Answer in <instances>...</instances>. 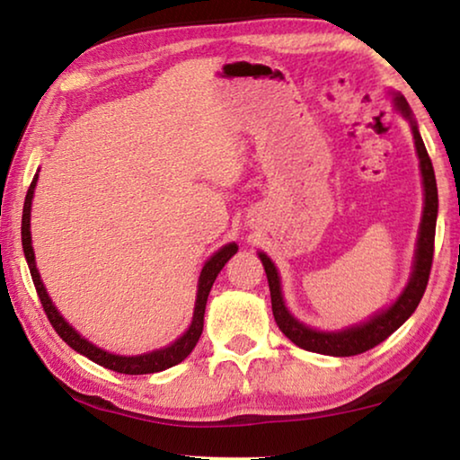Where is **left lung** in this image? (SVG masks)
<instances>
[{"label":"left lung","mask_w":460,"mask_h":460,"mask_svg":"<svg viewBox=\"0 0 460 460\" xmlns=\"http://www.w3.org/2000/svg\"><path fill=\"white\" fill-rule=\"evenodd\" d=\"M395 109L411 121L412 136H414V146H417L419 163H420V175H423V188H425V207H423V219H420L419 228V241H417V253H414V268L412 276L408 280V285L398 301L387 310L375 314L368 323L349 326L345 331L337 332H323L314 331L310 326L301 324L299 320H295L282 301L280 291V279L276 272V266L266 253H260V260L266 270L268 285H270V297H272V314L279 329L291 339L295 345H299L301 349L316 351V354L324 356H358L364 351L373 349L375 345L392 335L394 331H398L408 318L412 316V312L417 310V305L423 299V293L429 282V272L433 263V241H436V219H438V186H436V173H433V165L427 148L420 137L417 123L412 121L411 106L402 96H395Z\"/></svg>","instance_id":"1"}]
</instances>
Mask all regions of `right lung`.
<instances>
[{
    "label": "right lung",
    "instance_id": "1",
    "mask_svg": "<svg viewBox=\"0 0 460 460\" xmlns=\"http://www.w3.org/2000/svg\"><path fill=\"white\" fill-rule=\"evenodd\" d=\"M35 184H37V173L33 181H31L27 197H24V207H22V251L24 257H27L29 270H31V279H33V285L37 288V295H40L43 312L49 323H52L54 331L58 332L60 339L65 343L71 345L75 351L84 354L85 358H90L92 362L100 364V367L115 370V373H123V375H148V373H159V370L172 368L175 364H180L188 354L194 349V345L199 343L200 332H203V318H205V305H207V297H209V291L216 282L219 270L226 266V261L230 260L232 255L236 253L238 247L234 243L226 244L217 251L216 255H211V260L203 266V272H200L199 279V291H197V304H194V316L192 323L188 326V331L181 335L178 341H173L167 348L150 351V354H142V356H117L111 354V351H104L96 348V345L87 341L79 335L77 331L73 329L71 324L66 323L65 318L60 316V312L56 310L52 299L48 297L46 287H43L41 276L37 272L35 266V253H33V244H31V200H33V192H35Z\"/></svg>",
    "mask_w": 460,
    "mask_h": 460
}]
</instances>
